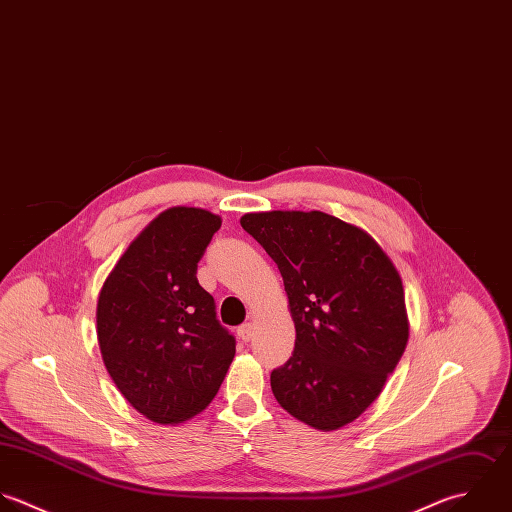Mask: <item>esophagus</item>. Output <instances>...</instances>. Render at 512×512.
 Wrapping results in <instances>:
<instances>
[{"label":"esophagus","instance_id":"1","mask_svg":"<svg viewBox=\"0 0 512 512\" xmlns=\"http://www.w3.org/2000/svg\"><path fill=\"white\" fill-rule=\"evenodd\" d=\"M238 336H240V338H242L244 341L252 340V336H254V324H252V322H248V324L240 326V330H238Z\"/></svg>","mask_w":512,"mask_h":512}]
</instances>
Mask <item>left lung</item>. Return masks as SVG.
Returning a JSON list of instances; mask_svg holds the SVG:
<instances>
[{"mask_svg": "<svg viewBox=\"0 0 512 512\" xmlns=\"http://www.w3.org/2000/svg\"><path fill=\"white\" fill-rule=\"evenodd\" d=\"M240 224L278 264L296 326L272 393L298 421L341 429L379 397L405 351L401 276L363 228L320 210L248 212Z\"/></svg>", "mask_w": 512, "mask_h": 512, "instance_id": "left-lung-1", "label": "left lung"}]
</instances>
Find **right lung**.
<instances>
[{
  "label": "right lung",
  "instance_id": "right-lung-1",
  "mask_svg": "<svg viewBox=\"0 0 512 512\" xmlns=\"http://www.w3.org/2000/svg\"><path fill=\"white\" fill-rule=\"evenodd\" d=\"M222 218L172 206L129 244L97 300V340L121 395L147 419L178 425L208 407L236 353L196 268Z\"/></svg>",
  "mask_w": 512,
  "mask_h": 512
}]
</instances>
